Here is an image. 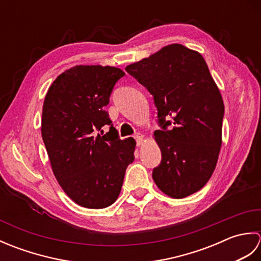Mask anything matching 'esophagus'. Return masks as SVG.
I'll list each match as a JSON object with an SVG mask.
<instances>
[{
	"instance_id": "obj_1",
	"label": "esophagus",
	"mask_w": 261,
	"mask_h": 261,
	"mask_svg": "<svg viewBox=\"0 0 261 261\" xmlns=\"http://www.w3.org/2000/svg\"><path fill=\"white\" fill-rule=\"evenodd\" d=\"M135 139L137 141V146H141L143 143V136L141 134H137L135 136Z\"/></svg>"
}]
</instances>
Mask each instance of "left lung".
Returning <instances> with one entry per match:
<instances>
[{
    "mask_svg": "<svg viewBox=\"0 0 261 261\" xmlns=\"http://www.w3.org/2000/svg\"><path fill=\"white\" fill-rule=\"evenodd\" d=\"M125 70L153 96L162 126L153 134L162 163L152 178L166 195L182 198L212 176L222 145L224 104L202 55L179 43Z\"/></svg>",
    "mask_w": 261,
    "mask_h": 261,
    "instance_id": "8db88e82",
    "label": "left lung"
}]
</instances>
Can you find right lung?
<instances>
[{"label": "right lung", "mask_w": 261, "mask_h": 261, "mask_svg": "<svg viewBox=\"0 0 261 261\" xmlns=\"http://www.w3.org/2000/svg\"><path fill=\"white\" fill-rule=\"evenodd\" d=\"M123 76L111 66H75L54 81L43 102L41 136L54 175L64 192L87 208L116 201L135 160V139L121 140L105 111ZM104 125H110L105 135Z\"/></svg>", "instance_id": "right-lung-1"}]
</instances>
